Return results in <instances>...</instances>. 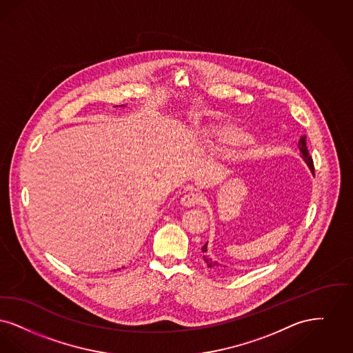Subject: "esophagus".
<instances>
[{
    "instance_id": "34e87169",
    "label": "esophagus",
    "mask_w": 353,
    "mask_h": 353,
    "mask_svg": "<svg viewBox=\"0 0 353 353\" xmlns=\"http://www.w3.org/2000/svg\"><path fill=\"white\" fill-rule=\"evenodd\" d=\"M200 201H201V195L198 192H194V191L185 192L181 198V204L184 207H194V205L199 204Z\"/></svg>"
}]
</instances>
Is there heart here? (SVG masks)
Listing matches in <instances>:
<instances>
[{"label":"heart","mask_w":353,"mask_h":353,"mask_svg":"<svg viewBox=\"0 0 353 353\" xmlns=\"http://www.w3.org/2000/svg\"><path fill=\"white\" fill-rule=\"evenodd\" d=\"M200 142L216 148H233L250 141L245 129L236 123L215 121L199 132Z\"/></svg>","instance_id":"heart-1"}]
</instances>
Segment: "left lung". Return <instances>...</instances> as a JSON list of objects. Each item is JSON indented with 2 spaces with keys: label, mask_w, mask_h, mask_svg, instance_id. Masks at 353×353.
Segmentation results:
<instances>
[{
  "label": "left lung",
  "mask_w": 353,
  "mask_h": 353,
  "mask_svg": "<svg viewBox=\"0 0 353 353\" xmlns=\"http://www.w3.org/2000/svg\"><path fill=\"white\" fill-rule=\"evenodd\" d=\"M298 148H299V152H301V157L303 158V161L306 162L307 166L310 168L311 172L314 174V162H312V158H311V155L308 153V149H307L306 136H302V137H301L299 142H298ZM201 252L204 253L203 259H204V261L207 262L208 268H217V266H220V263H219V262H216V261L212 260L211 257H208V256H207V244H204V245H203V248H201Z\"/></svg>",
  "instance_id": "8db88e82"
}]
</instances>
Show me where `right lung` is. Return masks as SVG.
<instances>
[{
    "label": "right lung",
    "mask_w": 353,
    "mask_h": 353,
    "mask_svg": "<svg viewBox=\"0 0 353 353\" xmlns=\"http://www.w3.org/2000/svg\"><path fill=\"white\" fill-rule=\"evenodd\" d=\"M121 107H123V105H121Z\"/></svg>",
    "instance_id": "add662e5"
}]
</instances>
